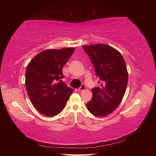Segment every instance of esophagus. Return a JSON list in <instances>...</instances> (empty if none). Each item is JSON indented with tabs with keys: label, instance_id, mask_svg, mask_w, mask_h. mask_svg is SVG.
I'll return each instance as SVG.
<instances>
[{
	"label": "esophagus",
	"instance_id": "obj_1",
	"mask_svg": "<svg viewBox=\"0 0 156 156\" xmlns=\"http://www.w3.org/2000/svg\"><path fill=\"white\" fill-rule=\"evenodd\" d=\"M87 90V87H86V86H85L84 84H82L81 87L78 89V90L80 91V92L84 91V90Z\"/></svg>",
	"mask_w": 156,
	"mask_h": 156
}]
</instances>
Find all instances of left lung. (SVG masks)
Returning a JSON list of instances; mask_svg holds the SVG:
<instances>
[{"label":"left lung","instance_id":"8db88e82","mask_svg":"<svg viewBox=\"0 0 156 156\" xmlns=\"http://www.w3.org/2000/svg\"><path fill=\"white\" fill-rule=\"evenodd\" d=\"M82 48L102 81L101 87L92 89V98L87 107L92 115L105 117L118 107L124 97L128 82L127 66L121 53L110 45L98 44Z\"/></svg>","mask_w":156,"mask_h":156}]
</instances>
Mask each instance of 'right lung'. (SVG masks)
Here are the masks:
<instances>
[{
	"mask_svg": "<svg viewBox=\"0 0 156 156\" xmlns=\"http://www.w3.org/2000/svg\"><path fill=\"white\" fill-rule=\"evenodd\" d=\"M74 48L47 49L39 53L27 65L25 86L29 99L41 114L57 115L64 108L73 92L62 79V68Z\"/></svg>",
	"mask_w": 156,
	"mask_h": 156,
	"instance_id": "obj_1",
	"label": "right lung"
}]
</instances>
